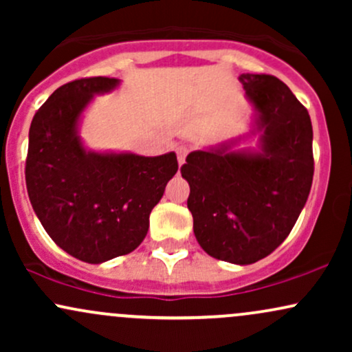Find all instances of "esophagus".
<instances>
[{"instance_id":"1","label":"esophagus","mask_w":352,"mask_h":352,"mask_svg":"<svg viewBox=\"0 0 352 352\" xmlns=\"http://www.w3.org/2000/svg\"><path fill=\"white\" fill-rule=\"evenodd\" d=\"M188 152H190L188 145H179V147H177V159H179V165H182V164L185 162V159H187Z\"/></svg>"}]
</instances>
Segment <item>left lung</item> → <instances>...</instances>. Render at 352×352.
<instances>
[{"label": "left lung", "mask_w": 352, "mask_h": 352, "mask_svg": "<svg viewBox=\"0 0 352 352\" xmlns=\"http://www.w3.org/2000/svg\"><path fill=\"white\" fill-rule=\"evenodd\" d=\"M254 109L252 134L258 151L233 139L188 153L182 177L188 182L187 207L193 233L210 256L252 265L289 235L313 184V125L289 87L270 74H241Z\"/></svg>", "instance_id": "8db88e82"}]
</instances>
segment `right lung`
Segmentation results:
<instances>
[{"label":"right lung","mask_w":352,"mask_h":352,"mask_svg":"<svg viewBox=\"0 0 352 352\" xmlns=\"http://www.w3.org/2000/svg\"><path fill=\"white\" fill-rule=\"evenodd\" d=\"M119 82L99 76L64 84L39 107L30 127L26 187L34 213L59 248L92 265L142 243L152 208L179 170L175 152L144 157L84 147V109Z\"/></svg>","instance_id":"add662e5"}]
</instances>
